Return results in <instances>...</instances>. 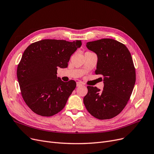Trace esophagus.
Masks as SVG:
<instances>
[{"instance_id": "1", "label": "esophagus", "mask_w": 154, "mask_h": 154, "mask_svg": "<svg viewBox=\"0 0 154 154\" xmlns=\"http://www.w3.org/2000/svg\"><path fill=\"white\" fill-rule=\"evenodd\" d=\"M76 86H77V87H80V86H82V83L81 82H77L76 83Z\"/></svg>"}]
</instances>
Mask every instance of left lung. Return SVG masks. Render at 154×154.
Returning a JSON list of instances; mask_svg holds the SVG:
<instances>
[{"label": "left lung", "instance_id": "obj_1", "mask_svg": "<svg viewBox=\"0 0 154 154\" xmlns=\"http://www.w3.org/2000/svg\"><path fill=\"white\" fill-rule=\"evenodd\" d=\"M98 58L96 75L103 76V90L88 86L83 102L88 112L98 119L118 115L130 99L136 81L131 54L119 42L103 38L87 43Z\"/></svg>", "mask_w": 154, "mask_h": 154}]
</instances>
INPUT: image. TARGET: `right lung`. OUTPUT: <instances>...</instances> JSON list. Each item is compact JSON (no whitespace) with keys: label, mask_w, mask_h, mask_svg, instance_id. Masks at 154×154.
<instances>
[{"label":"right lung","mask_w":154,"mask_h":154,"mask_svg":"<svg viewBox=\"0 0 154 154\" xmlns=\"http://www.w3.org/2000/svg\"><path fill=\"white\" fill-rule=\"evenodd\" d=\"M82 44L64 40L45 39L33 43L24 51L17 69L23 100L33 112L49 117L65 107L76 86L57 76L58 67L66 68L71 56Z\"/></svg>","instance_id":"1"}]
</instances>
